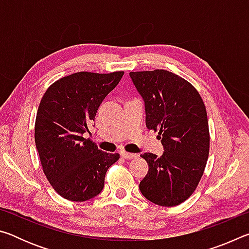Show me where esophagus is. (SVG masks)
Wrapping results in <instances>:
<instances>
[{
    "label": "esophagus",
    "instance_id": "34e87169",
    "mask_svg": "<svg viewBox=\"0 0 249 249\" xmlns=\"http://www.w3.org/2000/svg\"><path fill=\"white\" fill-rule=\"evenodd\" d=\"M122 157L124 159H133V158H136L137 155L136 154H130V153H126V151H123V153L121 154Z\"/></svg>",
    "mask_w": 249,
    "mask_h": 249
}]
</instances>
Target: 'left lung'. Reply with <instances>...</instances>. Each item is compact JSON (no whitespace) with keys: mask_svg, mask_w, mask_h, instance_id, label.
<instances>
[{"mask_svg":"<svg viewBox=\"0 0 249 249\" xmlns=\"http://www.w3.org/2000/svg\"><path fill=\"white\" fill-rule=\"evenodd\" d=\"M144 100L146 126L158 130L163 154L141 156L148 172L140 183L147 200L161 206L182 203L196 190L210 150L203 100L187 80L167 70L129 72Z\"/></svg>","mask_w":249,"mask_h":249,"instance_id":"8db88e82","label":"left lung"}]
</instances>
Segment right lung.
Returning <instances> with one entry per match:
<instances>
[{
	"label": "right lung",
	"instance_id": "add662e5",
	"mask_svg": "<svg viewBox=\"0 0 249 249\" xmlns=\"http://www.w3.org/2000/svg\"><path fill=\"white\" fill-rule=\"evenodd\" d=\"M123 71L77 72L57 80L45 92L37 111L35 144L41 167L59 196L82 202L101 193L105 174L119 154L100 150L83 137L96 111L119 84Z\"/></svg>",
	"mask_w": 249,
	"mask_h": 249
}]
</instances>
